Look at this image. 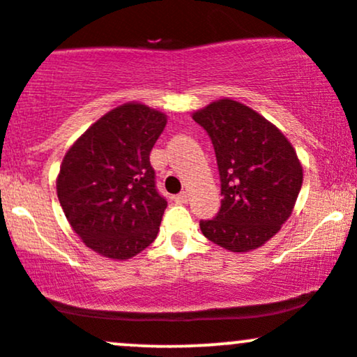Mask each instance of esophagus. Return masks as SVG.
<instances>
[{
	"label": "esophagus",
	"instance_id": "34e87169",
	"mask_svg": "<svg viewBox=\"0 0 357 357\" xmlns=\"http://www.w3.org/2000/svg\"><path fill=\"white\" fill-rule=\"evenodd\" d=\"M174 199H175V201H177V202H182V204H185V202H189L190 195H189V192H185V190H183V192H180V194L175 195Z\"/></svg>",
	"mask_w": 357,
	"mask_h": 357
}]
</instances>
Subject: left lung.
I'll return each instance as SVG.
<instances>
[{"instance_id":"1","label":"left lung","mask_w":357,"mask_h":357,"mask_svg":"<svg viewBox=\"0 0 357 357\" xmlns=\"http://www.w3.org/2000/svg\"><path fill=\"white\" fill-rule=\"evenodd\" d=\"M192 119L208 132L221 182V208L201 220L206 238L229 252L262 247L291 216L303 168L286 136L250 107L218 100Z\"/></svg>"}]
</instances>
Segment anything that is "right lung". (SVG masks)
Returning <instances> with one entry per match:
<instances>
[{
  "label": "right lung",
  "instance_id": "obj_1",
  "mask_svg": "<svg viewBox=\"0 0 357 357\" xmlns=\"http://www.w3.org/2000/svg\"><path fill=\"white\" fill-rule=\"evenodd\" d=\"M167 126L165 114L124 103L98 119L64 156L57 197L86 247L126 260L158 235L167 199L156 189L149 153Z\"/></svg>",
  "mask_w": 357,
  "mask_h": 357
}]
</instances>
